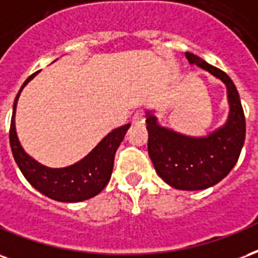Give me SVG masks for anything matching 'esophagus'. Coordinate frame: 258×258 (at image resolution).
<instances>
[{"instance_id":"1","label":"esophagus","mask_w":258,"mask_h":258,"mask_svg":"<svg viewBox=\"0 0 258 258\" xmlns=\"http://www.w3.org/2000/svg\"><path fill=\"white\" fill-rule=\"evenodd\" d=\"M146 121V116H144V112L143 111H136L133 116H132V122L133 123H144Z\"/></svg>"}]
</instances>
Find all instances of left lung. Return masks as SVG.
I'll use <instances>...</instances> for the list:
<instances>
[{
    "mask_svg": "<svg viewBox=\"0 0 258 258\" xmlns=\"http://www.w3.org/2000/svg\"><path fill=\"white\" fill-rule=\"evenodd\" d=\"M185 57L224 82L228 90V121L209 136L189 137L159 126L157 118L147 112L148 155L165 183L177 189L197 191L217 184L232 170L245 143L246 121L239 93L228 75L197 54L185 52Z\"/></svg>",
    "mask_w": 258,
    "mask_h": 258,
    "instance_id": "left-lung-1",
    "label": "left lung"
}]
</instances>
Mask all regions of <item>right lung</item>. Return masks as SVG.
<instances>
[{"label":"right lung","instance_id":"add662e5","mask_svg":"<svg viewBox=\"0 0 258 258\" xmlns=\"http://www.w3.org/2000/svg\"><path fill=\"white\" fill-rule=\"evenodd\" d=\"M30 75L23 86L19 90L18 96L13 104V114L9 129V143L12 150L13 158L18 163L20 172L23 173L26 180L34 188L59 202H81L104 189L111 178V173L114 168V158L119 144L126 135V131L131 123L119 126L108 133L101 140L95 150L89 152L82 161L71 165L69 168L50 169L42 166L41 163L30 158L19 143L16 129H15V111L20 92L24 85L29 82L34 75Z\"/></svg>","mask_w":258,"mask_h":258}]
</instances>
